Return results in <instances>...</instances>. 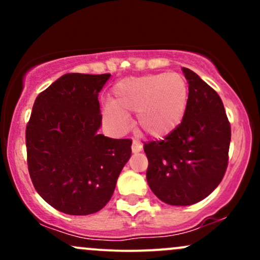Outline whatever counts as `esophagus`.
Listing matches in <instances>:
<instances>
[{"label": "esophagus", "instance_id": "34e87169", "mask_svg": "<svg viewBox=\"0 0 260 260\" xmlns=\"http://www.w3.org/2000/svg\"><path fill=\"white\" fill-rule=\"evenodd\" d=\"M143 149V145L142 143L138 142V140H133L132 143V151L133 153H138V151H140Z\"/></svg>", "mask_w": 260, "mask_h": 260}]
</instances>
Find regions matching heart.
I'll return each mask as SVG.
<instances>
[{
    "mask_svg": "<svg viewBox=\"0 0 260 260\" xmlns=\"http://www.w3.org/2000/svg\"><path fill=\"white\" fill-rule=\"evenodd\" d=\"M189 103V84L177 72L131 77L116 83L104 118L123 132L127 116L136 113V126L145 136L165 138L181 126Z\"/></svg>",
    "mask_w": 260,
    "mask_h": 260,
    "instance_id": "heart-1",
    "label": "heart"
}]
</instances>
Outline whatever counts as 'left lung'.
<instances>
[{
    "label": "left lung",
    "mask_w": 260,
    "mask_h": 260,
    "mask_svg": "<svg viewBox=\"0 0 260 260\" xmlns=\"http://www.w3.org/2000/svg\"><path fill=\"white\" fill-rule=\"evenodd\" d=\"M182 70L189 84V103L181 126L164 139L144 143L149 187L171 205L194 204L219 186L231 142L221 98L193 71Z\"/></svg>",
    "instance_id": "obj_1"
}]
</instances>
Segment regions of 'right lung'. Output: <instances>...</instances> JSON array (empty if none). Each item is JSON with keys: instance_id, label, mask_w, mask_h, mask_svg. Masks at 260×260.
<instances>
[{"instance_id": "1", "label": "right lung", "mask_w": 260, "mask_h": 260, "mask_svg": "<svg viewBox=\"0 0 260 260\" xmlns=\"http://www.w3.org/2000/svg\"><path fill=\"white\" fill-rule=\"evenodd\" d=\"M111 74L67 73L38 95L25 129L26 162L37 192L70 215L107 204L129 160L132 139L98 134V95Z\"/></svg>"}]
</instances>
